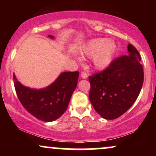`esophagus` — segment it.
I'll use <instances>...</instances> for the list:
<instances>
[{"instance_id":"1","label":"esophagus","mask_w":156,"mask_h":156,"mask_svg":"<svg viewBox=\"0 0 156 156\" xmlns=\"http://www.w3.org/2000/svg\"><path fill=\"white\" fill-rule=\"evenodd\" d=\"M80 76H81V78H87V77H88V75H87V73L81 72V73H80Z\"/></svg>"}]
</instances>
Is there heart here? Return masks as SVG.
<instances>
[{
  "label": "heart",
  "mask_w": 156,
  "mask_h": 156,
  "mask_svg": "<svg viewBox=\"0 0 156 156\" xmlns=\"http://www.w3.org/2000/svg\"><path fill=\"white\" fill-rule=\"evenodd\" d=\"M116 44L108 39H94L86 44L82 54L89 58H92L94 67L99 70H103L112 63L116 53Z\"/></svg>",
  "instance_id": "obj_1"
}]
</instances>
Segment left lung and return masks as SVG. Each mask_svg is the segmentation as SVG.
I'll list each match as a JSON object with an SVG mask.
<instances>
[{
  "mask_svg": "<svg viewBox=\"0 0 156 156\" xmlns=\"http://www.w3.org/2000/svg\"><path fill=\"white\" fill-rule=\"evenodd\" d=\"M128 55L116 58L101 72L89 77L91 103L102 117L114 119L122 115L137 99L144 82L141 56L129 44Z\"/></svg>",
  "mask_w": 156,
  "mask_h": 156,
  "instance_id": "obj_1",
  "label": "left lung"
}]
</instances>
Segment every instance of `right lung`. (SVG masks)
Returning a JSON list of instances; mask_svg holds the SVG:
<instances>
[{
	"label": "right lung",
	"mask_w": 156,
	"mask_h": 156,
	"mask_svg": "<svg viewBox=\"0 0 156 156\" xmlns=\"http://www.w3.org/2000/svg\"><path fill=\"white\" fill-rule=\"evenodd\" d=\"M49 37L53 38V36ZM78 76V71L62 73L49 87L33 89L23 86L13 75L15 91L21 104L34 117L44 122L54 121L66 112Z\"/></svg>",
	"instance_id": "add662e5"
}]
</instances>
